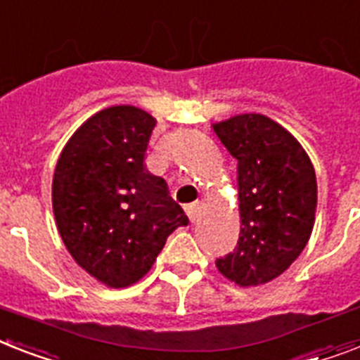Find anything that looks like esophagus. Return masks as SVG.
I'll list each match as a JSON object with an SVG mask.
<instances>
[{
  "instance_id": "34e87169",
  "label": "esophagus",
  "mask_w": 360,
  "mask_h": 360,
  "mask_svg": "<svg viewBox=\"0 0 360 360\" xmlns=\"http://www.w3.org/2000/svg\"><path fill=\"white\" fill-rule=\"evenodd\" d=\"M186 214H188L190 221L194 224L195 220H198V212H200V203H190V205L185 207Z\"/></svg>"
}]
</instances>
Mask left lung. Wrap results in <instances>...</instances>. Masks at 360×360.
Listing matches in <instances>:
<instances>
[{"label": "left lung", "mask_w": 360, "mask_h": 360, "mask_svg": "<svg viewBox=\"0 0 360 360\" xmlns=\"http://www.w3.org/2000/svg\"><path fill=\"white\" fill-rule=\"evenodd\" d=\"M236 159L240 235L216 268L240 286L276 279L305 250L314 227L316 174L302 144L264 114L212 124Z\"/></svg>", "instance_id": "8db88e82"}]
</instances>
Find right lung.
Instances as JSON below:
<instances>
[{
  "label": "right lung",
  "mask_w": 360,
  "mask_h": 360,
  "mask_svg": "<svg viewBox=\"0 0 360 360\" xmlns=\"http://www.w3.org/2000/svg\"><path fill=\"white\" fill-rule=\"evenodd\" d=\"M155 124L133 105L99 110L72 134L55 166L58 235L74 261L110 288L142 279L166 238L188 224L166 181L146 170Z\"/></svg>",
  "instance_id": "add662e5"
}]
</instances>
